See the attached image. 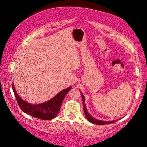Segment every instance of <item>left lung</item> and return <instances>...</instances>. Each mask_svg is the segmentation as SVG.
Masks as SVG:
<instances>
[{
    "label": "left lung",
    "mask_w": 147,
    "mask_h": 147,
    "mask_svg": "<svg viewBox=\"0 0 147 147\" xmlns=\"http://www.w3.org/2000/svg\"><path fill=\"white\" fill-rule=\"evenodd\" d=\"M81 96L82 97V100H83V106L84 113V115H85V117L88 119V120L89 121L93 123V124H99V125H103V124H111V123H113L117 121L118 119L113 120V121H102V120L97 119L94 118V117H92L91 115L88 112L87 109L86 107L85 103H84V100H85V98H84V96L82 94V92H81Z\"/></svg>",
    "instance_id": "1"
}]
</instances>
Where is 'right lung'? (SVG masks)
<instances>
[{"mask_svg": "<svg viewBox=\"0 0 147 147\" xmlns=\"http://www.w3.org/2000/svg\"><path fill=\"white\" fill-rule=\"evenodd\" d=\"M13 90L14 92L18 104L21 110L26 114L33 117L43 120H50L55 118L59 112L60 107L65 95L72 87L69 86L60 91L53 98L48 101L40 104H30L23 100L16 93L14 84H13Z\"/></svg>", "mask_w": 147, "mask_h": 147, "instance_id": "add662e5", "label": "right lung"}]
</instances>
